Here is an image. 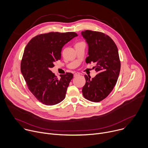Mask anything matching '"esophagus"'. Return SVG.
<instances>
[{
  "label": "esophagus",
  "mask_w": 148,
  "mask_h": 148,
  "mask_svg": "<svg viewBox=\"0 0 148 148\" xmlns=\"http://www.w3.org/2000/svg\"><path fill=\"white\" fill-rule=\"evenodd\" d=\"M80 75V74L79 73H75L74 74V77H77V76H79Z\"/></svg>",
  "instance_id": "34e87169"
}]
</instances>
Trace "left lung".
<instances>
[{
  "label": "left lung",
  "instance_id": "8db88e82",
  "mask_svg": "<svg viewBox=\"0 0 148 148\" xmlns=\"http://www.w3.org/2000/svg\"><path fill=\"white\" fill-rule=\"evenodd\" d=\"M81 35L88 47L86 62H95L93 69L98 73L92 79L84 75L86 82L82 94L89 101L99 102L110 94L117 82L121 70L118 48L112 39L103 33L86 30Z\"/></svg>",
  "mask_w": 148,
  "mask_h": 148
}]
</instances>
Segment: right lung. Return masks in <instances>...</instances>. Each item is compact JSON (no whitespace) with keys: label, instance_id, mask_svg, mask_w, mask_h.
<instances>
[{"label":"right lung","instance_id":"right-lung-1","mask_svg":"<svg viewBox=\"0 0 148 148\" xmlns=\"http://www.w3.org/2000/svg\"><path fill=\"white\" fill-rule=\"evenodd\" d=\"M77 36L74 32H50L35 36L27 45L20 70L29 90L41 103L53 105L65 98L73 74L66 73L59 79L50 69L61 58L63 46Z\"/></svg>","mask_w":148,"mask_h":148}]
</instances>
